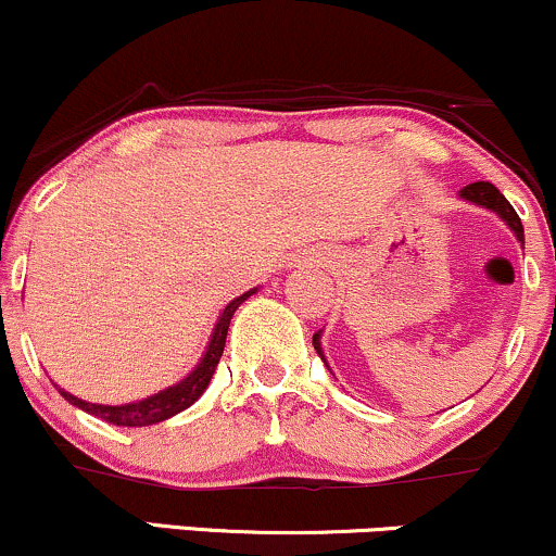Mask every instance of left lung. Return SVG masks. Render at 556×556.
<instances>
[{
	"label": "left lung",
	"instance_id": "8db88e82",
	"mask_svg": "<svg viewBox=\"0 0 556 556\" xmlns=\"http://www.w3.org/2000/svg\"><path fill=\"white\" fill-rule=\"evenodd\" d=\"M460 200L473 202V205L486 207V211H492L494 215H497V218L505 220L507 228H510V231L515 233V239H518L520 244H526L523 224H520L518 213L513 211V205H510V202L505 200V194H502L497 187L489 185V181H473V185H468V187H463V189H460ZM319 338H323V330L315 332V338H312V343H315V349H317L319 358H323V362H325L323 341H319ZM325 367H328V362H325Z\"/></svg>",
	"mask_w": 556,
	"mask_h": 556
}]
</instances>
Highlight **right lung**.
<instances>
[{
  "mask_svg": "<svg viewBox=\"0 0 556 556\" xmlns=\"http://www.w3.org/2000/svg\"><path fill=\"white\" fill-rule=\"evenodd\" d=\"M252 293H257V289H250L247 293H241V296H237L233 302H228L224 306V312H220L218 319H215V328L211 332V341H207V345H205V354L200 356V362L194 364V369L189 371L185 380L172 384V388L159 390V393L142 397V401L122 403V406H101V403H88V401H83V397H75L72 393H67L64 388H56L59 395H62L67 403H72V406L83 408L85 414H93V416H98V419L116 424V427H150V424H161V421L172 419V416L181 414V410L192 406V403L198 401L202 393H205V388L211 384L213 375H215V367H218L220 356H224L226 332H228V325H231L233 312H237L239 304H244Z\"/></svg>",
  "mask_w": 556,
  "mask_h": 556,
  "instance_id": "obj_1",
  "label": "right lung"
}]
</instances>
